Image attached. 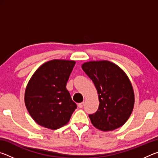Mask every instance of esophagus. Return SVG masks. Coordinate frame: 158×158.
Wrapping results in <instances>:
<instances>
[{
  "instance_id": "esophagus-1",
  "label": "esophagus",
  "mask_w": 158,
  "mask_h": 158,
  "mask_svg": "<svg viewBox=\"0 0 158 158\" xmlns=\"http://www.w3.org/2000/svg\"><path fill=\"white\" fill-rule=\"evenodd\" d=\"M84 102H81V103H79L78 104V107L79 108H82L83 106H84Z\"/></svg>"
}]
</instances>
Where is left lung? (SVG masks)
Segmentation results:
<instances>
[{
	"mask_svg": "<svg viewBox=\"0 0 158 158\" xmlns=\"http://www.w3.org/2000/svg\"><path fill=\"white\" fill-rule=\"evenodd\" d=\"M85 73L97 89L99 107L89 118L93 126L112 131L123 125L132 114L135 93L125 72L108 60H93L82 64Z\"/></svg>",
	"mask_w": 158,
	"mask_h": 158,
	"instance_id": "8db88e82",
	"label": "left lung"
}]
</instances>
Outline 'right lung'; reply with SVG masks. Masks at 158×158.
I'll use <instances>...</instances> for the list:
<instances>
[{
  "label": "right lung",
  "instance_id": "1",
  "mask_svg": "<svg viewBox=\"0 0 158 158\" xmlns=\"http://www.w3.org/2000/svg\"><path fill=\"white\" fill-rule=\"evenodd\" d=\"M75 61L52 60L37 69L26 85L25 105L35 121L57 130L69 122L77 105L66 89Z\"/></svg>",
  "mask_w": 158,
  "mask_h": 158
}]
</instances>
